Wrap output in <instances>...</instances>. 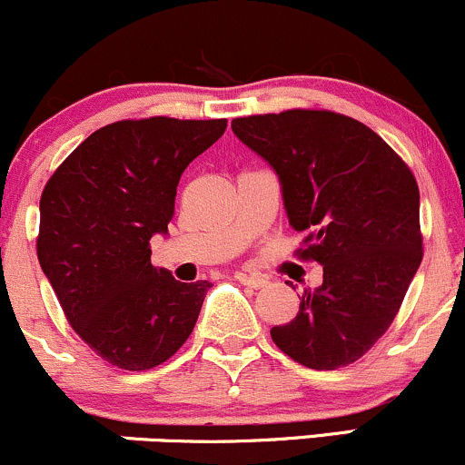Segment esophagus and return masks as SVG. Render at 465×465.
I'll return each instance as SVG.
<instances>
[{
  "mask_svg": "<svg viewBox=\"0 0 465 465\" xmlns=\"http://www.w3.org/2000/svg\"><path fill=\"white\" fill-rule=\"evenodd\" d=\"M237 279H239V283H243V285H248V288H252V290H259V288H263L265 283H268V281L263 279V276H257V274H237Z\"/></svg>",
  "mask_w": 465,
  "mask_h": 465,
  "instance_id": "obj_1",
  "label": "esophagus"
}]
</instances>
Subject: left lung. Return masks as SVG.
<instances>
[{
	"instance_id": "1",
	"label": "left lung",
	"mask_w": 465,
	"mask_h": 465,
	"mask_svg": "<svg viewBox=\"0 0 465 465\" xmlns=\"http://www.w3.org/2000/svg\"><path fill=\"white\" fill-rule=\"evenodd\" d=\"M232 132L276 171L301 259L322 265L299 314L270 330L302 367L356 362L398 316L420 268V189L404 160L367 124L327 109L232 120Z\"/></svg>"
}]
</instances>
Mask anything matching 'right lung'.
Segmentation results:
<instances>
[{"label":"right lung","instance_id":"add662e5","mask_svg":"<svg viewBox=\"0 0 465 465\" xmlns=\"http://www.w3.org/2000/svg\"><path fill=\"white\" fill-rule=\"evenodd\" d=\"M226 132V118L166 116L101 127L41 193L36 257L72 330L103 360L147 371L186 342L211 283L151 265L180 175Z\"/></svg>","mask_w":465,"mask_h":465}]
</instances>
